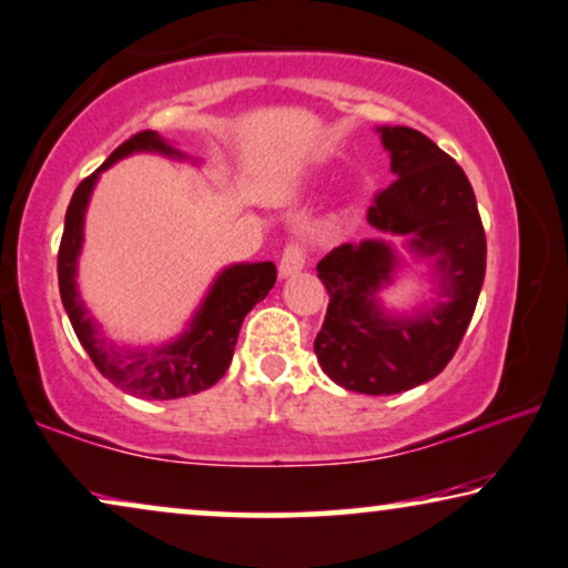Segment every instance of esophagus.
Returning <instances> with one entry per match:
<instances>
[{
  "label": "esophagus",
  "instance_id": "esophagus-1",
  "mask_svg": "<svg viewBox=\"0 0 568 568\" xmlns=\"http://www.w3.org/2000/svg\"><path fill=\"white\" fill-rule=\"evenodd\" d=\"M306 262H308L306 241L304 239L291 241V244H285L283 256H280V277L298 275V272L306 267Z\"/></svg>",
  "mask_w": 568,
  "mask_h": 568
}]
</instances>
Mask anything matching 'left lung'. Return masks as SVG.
Here are the masks:
<instances>
[{"label": "left lung", "mask_w": 568, "mask_h": 568, "mask_svg": "<svg viewBox=\"0 0 568 568\" xmlns=\"http://www.w3.org/2000/svg\"><path fill=\"white\" fill-rule=\"evenodd\" d=\"M395 181L374 194L368 223L410 236L423 256H438L447 301L410 320L376 304L395 254L382 241L343 244L316 264L329 306L314 353L322 372L361 395H397L447 368L463 343L486 277V231L465 171L434 140L410 126H382Z\"/></svg>", "instance_id": "obj_1"}]
</instances>
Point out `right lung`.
<instances>
[{"mask_svg":"<svg viewBox=\"0 0 568 568\" xmlns=\"http://www.w3.org/2000/svg\"><path fill=\"white\" fill-rule=\"evenodd\" d=\"M138 150L179 155V150L165 145L163 138H158V132L145 130L121 142L101 169L80 181L70 207H67L62 244H59V293H62V304L72 322L74 335H78L90 361L95 363V368L105 379L119 384L121 389L134 397L176 399L210 389L215 382L223 379V374L231 366L233 351H236L244 316L272 291L277 270L272 262L233 264V267L223 270L205 304L196 312L192 327L176 343L153 347V351H130V347L109 343L98 329L93 316L88 314V308L82 306L78 283H74L78 254L82 246V217H85V207L98 173L109 169L119 158L138 153Z\"/></svg>","mask_w":568,"mask_h":568,"instance_id":"obj_1","label":"right lung"}]
</instances>
